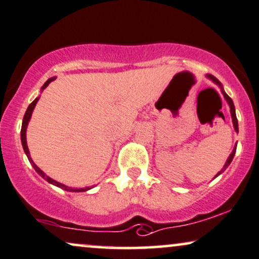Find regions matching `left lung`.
<instances>
[{
  "instance_id": "left-lung-1",
  "label": "left lung",
  "mask_w": 259,
  "mask_h": 259,
  "mask_svg": "<svg viewBox=\"0 0 259 259\" xmlns=\"http://www.w3.org/2000/svg\"><path fill=\"white\" fill-rule=\"evenodd\" d=\"M207 78H210V79H211V80H213V81H215V82H216V84H218V85H220V86H221V82H220V81H219V79H218V78H215V76H213V75H211V74H207ZM222 94H223V96H225V98H226V100H227V102H228V104H229V107H231V114H232V119H233V124H234V130H235V131H237V132H238V131H239V128H238V119H237V115H235V108H234V103H233L232 98H231V97H229V96H228L227 94H226V92H225V91H223V90H222ZM235 151H237V145H235V148H234V149H233L232 154H231V155H229V157H228V159H227V162H226L225 167H223V169H222V170H221V171H220V173H219L218 175H220V174H221V173H222V171H223V170H225V169H226V168H227L229 164H231L232 159H233V157H234V155H235ZM218 175H216V177H218Z\"/></svg>"
}]
</instances>
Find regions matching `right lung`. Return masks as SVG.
<instances>
[{
  "label": "right lung",
  "instance_id": "1",
  "mask_svg": "<svg viewBox=\"0 0 259 259\" xmlns=\"http://www.w3.org/2000/svg\"><path fill=\"white\" fill-rule=\"evenodd\" d=\"M53 80H55V78L48 79V80L46 81V84L43 85V88H41V89H46L47 86L49 85L50 82H52ZM38 100H39V98H36V100H34L33 102H32V103H31L30 105H28V108H27L26 113H25V115H24V119H22V126H21V143H22V148H24V151H25V154L27 155V158H28V161L31 162V164L33 165V168L36 169V171H37L38 174L40 175L41 178H43V179H46V180L48 181V183H50V184L55 185V186H57V187H60V188H63V190H66V191H72V192H81V191L90 190V188H71V187H67V186H65V185H62V184L57 183V181L53 180L52 178H49V177H48V175L44 174L43 171H41L40 169L38 168L37 165L33 163V161H32V159H31V157H30V151H28V148H27V143H26V128H27V123H28V121H30V119H31L32 111H33L34 107H36V103H37V102H38Z\"/></svg>",
  "mask_w": 259,
  "mask_h": 259
}]
</instances>
